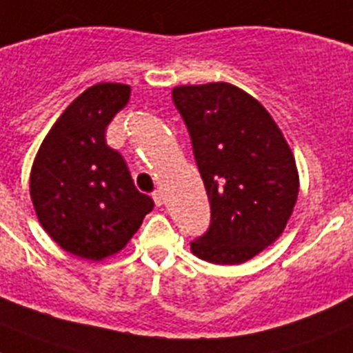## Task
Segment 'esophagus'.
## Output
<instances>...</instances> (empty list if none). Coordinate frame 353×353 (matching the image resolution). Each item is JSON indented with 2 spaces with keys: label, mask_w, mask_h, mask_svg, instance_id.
I'll use <instances>...</instances> for the list:
<instances>
[{
  "label": "esophagus",
  "mask_w": 353,
  "mask_h": 353,
  "mask_svg": "<svg viewBox=\"0 0 353 353\" xmlns=\"http://www.w3.org/2000/svg\"><path fill=\"white\" fill-rule=\"evenodd\" d=\"M152 199H154V203H156V206H161L163 204V194L159 190H156L152 194Z\"/></svg>",
  "instance_id": "34e87169"
}]
</instances>
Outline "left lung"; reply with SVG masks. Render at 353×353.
<instances>
[{
	"label": "left lung",
	"instance_id": "left-lung-1",
	"mask_svg": "<svg viewBox=\"0 0 353 353\" xmlns=\"http://www.w3.org/2000/svg\"><path fill=\"white\" fill-rule=\"evenodd\" d=\"M172 100L212 208L192 253L219 265L248 262L282 235L294 210L300 177L291 147L262 103L233 84L177 85Z\"/></svg>",
	"mask_w": 353,
	"mask_h": 353
}]
</instances>
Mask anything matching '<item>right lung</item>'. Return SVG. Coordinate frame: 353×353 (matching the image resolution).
Segmentation results:
<instances>
[{"label": "right lung", "mask_w": 353, "mask_h": 353, "mask_svg": "<svg viewBox=\"0 0 353 353\" xmlns=\"http://www.w3.org/2000/svg\"><path fill=\"white\" fill-rule=\"evenodd\" d=\"M129 97L127 84L88 88L53 123L32 165L30 197L44 232L93 262L123 250L154 208L136 190L125 159L105 143V129Z\"/></svg>", "instance_id": "add662e5"}]
</instances>
